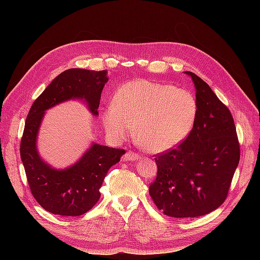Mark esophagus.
I'll return each mask as SVG.
<instances>
[{"label": "esophagus", "instance_id": "esophagus-1", "mask_svg": "<svg viewBox=\"0 0 260 260\" xmlns=\"http://www.w3.org/2000/svg\"><path fill=\"white\" fill-rule=\"evenodd\" d=\"M123 159L124 160H138V159H140V156L135 152L129 151L124 154Z\"/></svg>", "mask_w": 260, "mask_h": 260}]
</instances>
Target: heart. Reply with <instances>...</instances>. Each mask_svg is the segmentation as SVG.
<instances>
[{"label": "heart", "mask_w": 260, "mask_h": 260, "mask_svg": "<svg viewBox=\"0 0 260 260\" xmlns=\"http://www.w3.org/2000/svg\"><path fill=\"white\" fill-rule=\"evenodd\" d=\"M196 115L198 102L188 90L161 82L132 80L118 89L102 121L108 135L117 140L129 136L136 123L140 143L153 153H161L187 137Z\"/></svg>", "instance_id": "heart-1"}]
</instances>
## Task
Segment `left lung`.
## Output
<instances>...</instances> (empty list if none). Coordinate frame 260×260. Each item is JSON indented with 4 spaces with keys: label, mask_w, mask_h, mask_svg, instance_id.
Returning a JSON list of instances; mask_svg holds the SVG:
<instances>
[{
    "label": "left lung",
    "mask_w": 260,
    "mask_h": 260,
    "mask_svg": "<svg viewBox=\"0 0 260 260\" xmlns=\"http://www.w3.org/2000/svg\"><path fill=\"white\" fill-rule=\"evenodd\" d=\"M192 78L198 115L191 132L176 148L156 155L157 176L149 195L162 214L194 218L225 201L240 161V143L231 112L199 76Z\"/></svg>",
    "instance_id": "8db88e82"
}]
</instances>
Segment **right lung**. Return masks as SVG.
I'll return each instance as SVG.
<instances>
[{
    "mask_svg": "<svg viewBox=\"0 0 260 260\" xmlns=\"http://www.w3.org/2000/svg\"><path fill=\"white\" fill-rule=\"evenodd\" d=\"M108 81L106 70H65L46 86L31 105L20 141V157L30 191L40 205L54 215L76 217L89 211L101 198L107 171L119 162L124 149L93 143L69 168L57 170L42 160L37 137L46 109L68 100H84L98 116L101 94Z\"/></svg>",
    "mask_w": 260,
    "mask_h": 260,
    "instance_id": "1",
    "label": "right lung"
}]
</instances>
